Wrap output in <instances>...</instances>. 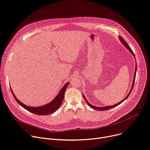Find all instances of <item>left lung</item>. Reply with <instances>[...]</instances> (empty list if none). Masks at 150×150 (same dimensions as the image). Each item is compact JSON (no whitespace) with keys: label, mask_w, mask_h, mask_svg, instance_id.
<instances>
[{"label":"left lung","mask_w":150,"mask_h":150,"mask_svg":"<svg viewBox=\"0 0 150 150\" xmlns=\"http://www.w3.org/2000/svg\"><path fill=\"white\" fill-rule=\"evenodd\" d=\"M119 38V39H120V42L122 44V45H125V47L131 52V54H133V56H134V59H135V56H134V53H133V52L132 51V49L130 48V47L129 46V45L127 44V42L125 41V39L122 38L121 36H119L118 37ZM137 62H136V65H135V71H134V78H133V82H132V87H131V89H130V92L129 93V94L127 95L126 96V97H125V99H123V100H122L121 101H120V102H118V103H116L115 105H111V106H103V107H98V106H93V105H91L88 102V100L86 99V98H85V96H84V94H83V97H84V99H85V100H86V103L88 104V105L90 107V108H93V109H94V110H99V111H104V110H110V109H111V108H114V107H115V106H118V105H119L120 103H121L122 102H123L128 97H129V96L130 95V93H131V91H132V89H133V86H134V81H135V78H136V73H137Z\"/></svg>","instance_id":"left-lung-1"}]
</instances>
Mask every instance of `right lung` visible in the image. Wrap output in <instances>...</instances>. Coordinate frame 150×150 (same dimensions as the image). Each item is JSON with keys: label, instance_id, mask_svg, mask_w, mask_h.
Here are the masks:
<instances>
[{"label": "right lung", "instance_id": "1", "mask_svg": "<svg viewBox=\"0 0 150 150\" xmlns=\"http://www.w3.org/2000/svg\"><path fill=\"white\" fill-rule=\"evenodd\" d=\"M69 83H66L63 87L62 88L59 93L57 94L56 97L54 98L51 102L41 106H38V107H33V106H29L26 105H24L22 102H21L16 96V95L13 93L11 87V92L13 94V96L16 99V100L18 103L20 105H21L23 108H24L25 110L29 111V112L36 114V115H45L48 114H52L56 111L58 109L60 108L61 106V104L63 100L64 99V95L65 91L66 90L67 87L68 86V84H69Z\"/></svg>", "mask_w": 150, "mask_h": 150}]
</instances>
